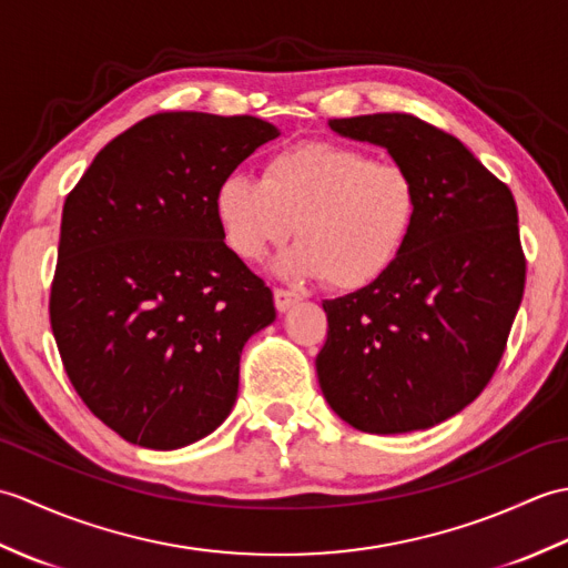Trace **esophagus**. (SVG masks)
<instances>
[{
	"label": "esophagus",
	"mask_w": 568,
	"mask_h": 568,
	"mask_svg": "<svg viewBox=\"0 0 568 568\" xmlns=\"http://www.w3.org/2000/svg\"><path fill=\"white\" fill-rule=\"evenodd\" d=\"M273 300H275L277 312H287L293 305H297L303 297H300L295 291H287V287H275Z\"/></svg>",
	"instance_id": "1"
}]
</instances>
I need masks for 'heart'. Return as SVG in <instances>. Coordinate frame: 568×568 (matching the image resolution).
<instances>
[{
	"mask_svg": "<svg viewBox=\"0 0 568 568\" xmlns=\"http://www.w3.org/2000/svg\"><path fill=\"white\" fill-rule=\"evenodd\" d=\"M417 175L397 161L339 141H297L273 151L263 175L232 173L214 190V216L239 258L258 261L295 236L281 258L293 277H327L361 291L388 275L415 236Z\"/></svg>",
	"mask_w": 568,
	"mask_h": 568,
	"instance_id": "heart-1",
	"label": "heart"
}]
</instances>
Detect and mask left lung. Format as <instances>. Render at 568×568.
<instances>
[{"mask_svg": "<svg viewBox=\"0 0 568 568\" xmlns=\"http://www.w3.org/2000/svg\"><path fill=\"white\" fill-rule=\"evenodd\" d=\"M329 126L407 165L422 212L388 275L322 303V393L361 432L434 427L484 393L508 346L527 275L515 197L462 141L419 116L385 112Z\"/></svg>", "mask_w": 568, "mask_h": 568, "instance_id": "obj_1", "label": "left lung"}]
</instances>
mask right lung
<instances>
[{"label": "right lung", "instance_id": "add662e5", "mask_svg": "<svg viewBox=\"0 0 568 568\" xmlns=\"http://www.w3.org/2000/svg\"><path fill=\"white\" fill-rule=\"evenodd\" d=\"M275 136L248 114L159 112L68 192L51 329L80 400L131 444L178 449L220 427L241 348L275 320L214 216L216 185Z\"/></svg>", "mask_w": 568, "mask_h": 568}]
</instances>
